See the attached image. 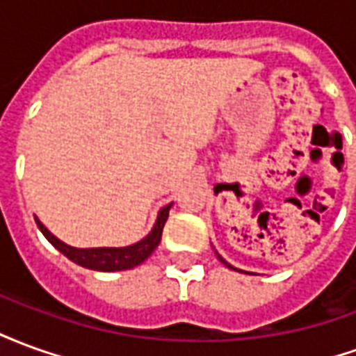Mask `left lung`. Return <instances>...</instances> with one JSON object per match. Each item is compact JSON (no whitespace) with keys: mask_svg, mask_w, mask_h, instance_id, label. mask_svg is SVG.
<instances>
[{"mask_svg":"<svg viewBox=\"0 0 356 356\" xmlns=\"http://www.w3.org/2000/svg\"><path fill=\"white\" fill-rule=\"evenodd\" d=\"M217 257H219V261H221V263H223V265H225V267H229V268H232V270H238V268H234V267H232V265H231V263H227V261H225V259H223V257H221V255H219V254H217Z\"/></svg>","mask_w":356,"mask_h":356,"instance_id":"left-lung-1","label":"left lung"}]
</instances>
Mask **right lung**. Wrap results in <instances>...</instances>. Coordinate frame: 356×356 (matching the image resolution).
Returning <instances> with one entry per match:
<instances>
[{"mask_svg":"<svg viewBox=\"0 0 356 356\" xmlns=\"http://www.w3.org/2000/svg\"><path fill=\"white\" fill-rule=\"evenodd\" d=\"M171 206L173 204H168L165 208L158 211L154 227H152V231L148 232L145 238L125 248H72L65 244V242H60L55 234H51L47 231V227L38 217H35V225L43 232V236L49 240L60 254L66 255L70 261L78 263L81 267L91 268V270H102V273L127 270V268L137 267L145 259H148L152 255V252L158 248L160 240H162L163 225L168 221Z\"/></svg>","mask_w":356,"mask_h":356,"instance_id":"1","label":"right lung"}]
</instances>
